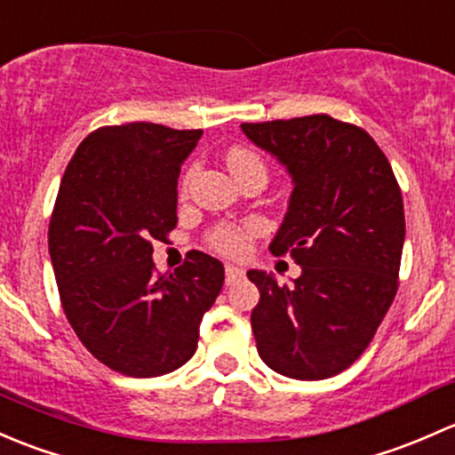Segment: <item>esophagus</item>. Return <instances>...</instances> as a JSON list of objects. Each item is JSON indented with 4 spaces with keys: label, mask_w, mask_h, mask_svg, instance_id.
I'll return each instance as SVG.
<instances>
[{
    "label": "esophagus",
    "mask_w": 455,
    "mask_h": 455,
    "mask_svg": "<svg viewBox=\"0 0 455 455\" xmlns=\"http://www.w3.org/2000/svg\"><path fill=\"white\" fill-rule=\"evenodd\" d=\"M243 275H245V271H243L241 267H236V265H226V283H228V284L236 283V280H241Z\"/></svg>",
    "instance_id": "obj_1"
}]
</instances>
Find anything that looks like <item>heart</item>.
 Returning <instances> with one entry per match:
<instances>
[{
  "mask_svg": "<svg viewBox=\"0 0 455 455\" xmlns=\"http://www.w3.org/2000/svg\"><path fill=\"white\" fill-rule=\"evenodd\" d=\"M228 168L232 171V175H241L245 171H262L265 172V166H262L260 157L256 153H251L250 148H232L228 153ZM254 223L250 226H243V228H234V226H223L219 229H214L212 234V243L214 247H219L221 251H228V254H238L243 251V247L247 245V238L251 234H256Z\"/></svg>",
  "mask_w": 455,
  "mask_h": 455,
  "instance_id": "b5f03b06",
  "label": "heart"
}]
</instances>
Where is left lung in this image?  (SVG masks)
<instances>
[{
	"mask_svg": "<svg viewBox=\"0 0 455 455\" xmlns=\"http://www.w3.org/2000/svg\"><path fill=\"white\" fill-rule=\"evenodd\" d=\"M291 177L289 208L269 243L302 274L280 284L247 271L260 299L256 348L278 374L317 381L366 350L396 296L405 214L390 162L363 129L326 114L241 124Z\"/></svg>",
	"mask_w": 455,
	"mask_h": 455,
	"instance_id": "left-lung-1",
	"label": "left lung"
}]
</instances>
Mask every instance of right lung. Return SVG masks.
Listing matches in <instances>:
<instances>
[{
    "label": "right lung",
    "mask_w": 455,
    "mask_h": 455,
    "mask_svg": "<svg viewBox=\"0 0 455 455\" xmlns=\"http://www.w3.org/2000/svg\"><path fill=\"white\" fill-rule=\"evenodd\" d=\"M204 131L153 123L102 126L65 168L50 221L60 302L98 362L126 377L184 366L226 280L221 260L190 251L157 274L153 241L177 226V177Z\"/></svg>",
    "instance_id": "obj_1"
}]
</instances>
